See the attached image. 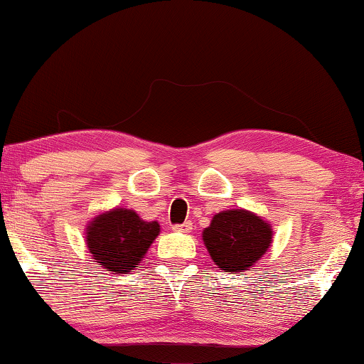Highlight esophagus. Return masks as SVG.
I'll return each instance as SVG.
<instances>
[{"label":"esophagus","instance_id":"obj_1","mask_svg":"<svg viewBox=\"0 0 364 364\" xmlns=\"http://www.w3.org/2000/svg\"><path fill=\"white\" fill-rule=\"evenodd\" d=\"M173 230H177V232H191L192 223L191 220H187V223H183V224H176L173 225Z\"/></svg>","mask_w":364,"mask_h":364}]
</instances>
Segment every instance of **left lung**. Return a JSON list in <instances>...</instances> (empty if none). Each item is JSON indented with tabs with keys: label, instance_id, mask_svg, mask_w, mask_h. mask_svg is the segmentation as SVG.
<instances>
[{
	"label": "left lung",
	"instance_id": "8db88e82",
	"mask_svg": "<svg viewBox=\"0 0 364 364\" xmlns=\"http://www.w3.org/2000/svg\"><path fill=\"white\" fill-rule=\"evenodd\" d=\"M205 247L220 271L239 274L259 261L271 245V225L242 209L214 215L202 234Z\"/></svg>",
	"mask_w": 364,
	"mask_h": 364
}]
</instances>
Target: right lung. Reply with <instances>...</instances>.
Listing matches in <instances>:
<instances>
[{"label": "right lung", "mask_w": 364, "mask_h": 364, "mask_svg": "<svg viewBox=\"0 0 364 364\" xmlns=\"http://www.w3.org/2000/svg\"><path fill=\"white\" fill-rule=\"evenodd\" d=\"M159 232V223H145L134 210L113 209L88 225L87 245L102 267L125 274L139 266Z\"/></svg>", "instance_id": "obj_1"}]
</instances>
